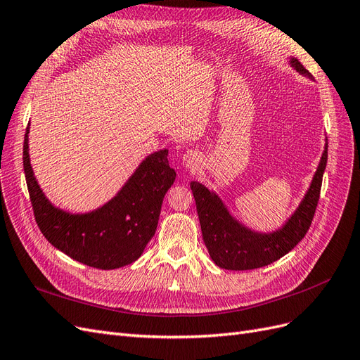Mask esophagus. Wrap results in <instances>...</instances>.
<instances>
[{
    "label": "esophagus",
    "instance_id": "obj_1",
    "mask_svg": "<svg viewBox=\"0 0 360 360\" xmlns=\"http://www.w3.org/2000/svg\"><path fill=\"white\" fill-rule=\"evenodd\" d=\"M198 164H199V155L196 152H193V150H187L186 153H184V157H182V166L186 167V169H190V170H194L198 167Z\"/></svg>",
    "mask_w": 360,
    "mask_h": 360
}]
</instances>
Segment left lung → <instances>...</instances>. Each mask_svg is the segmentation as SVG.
Returning <instances> with one entry per match:
<instances>
[{"mask_svg":"<svg viewBox=\"0 0 360 360\" xmlns=\"http://www.w3.org/2000/svg\"><path fill=\"white\" fill-rule=\"evenodd\" d=\"M290 65L299 74L311 78L297 58H290ZM327 164V141L309 188L299 207L291 214L282 228L273 232H256L238 221L226 208L217 193L208 190L198 181L190 187L196 200L202 237L211 259L224 270H253L281 259L292 250L306 235L316 210L323 174Z\"/></svg>","mask_w":360,"mask_h":360,"instance_id":"left-lung-1","label":"left lung"}]
</instances>
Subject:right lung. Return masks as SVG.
Segmentation results:
<instances>
[{"label":"right lung","instance_id":"add662e5","mask_svg":"<svg viewBox=\"0 0 360 360\" xmlns=\"http://www.w3.org/2000/svg\"><path fill=\"white\" fill-rule=\"evenodd\" d=\"M30 123L24 139V172L36 223L45 238L72 259L99 270H115L137 261L155 235L162 199L176 172L169 150L140 162L115 198L90 212L72 214L54 207L40 188L30 162Z\"/></svg>","mask_w":360,"mask_h":360}]
</instances>
